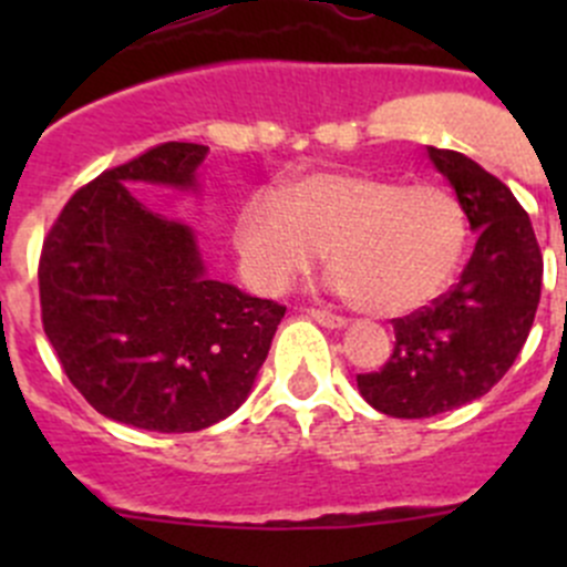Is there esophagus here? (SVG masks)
Returning a JSON list of instances; mask_svg holds the SVG:
<instances>
[{
    "instance_id": "esophagus-1",
    "label": "esophagus",
    "mask_w": 567,
    "mask_h": 567,
    "mask_svg": "<svg viewBox=\"0 0 567 567\" xmlns=\"http://www.w3.org/2000/svg\"><path fill=\"white\" fill-rule=\"evenodd\" d=\"M307 316L318 320V323L326 326V329H342V326L348 323L342 316H334V312H326V310H307Z\"/></svg>"
}]
</instances>
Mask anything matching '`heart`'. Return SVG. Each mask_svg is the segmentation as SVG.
<instances>
[{"mask_svg":"<svg viewBox=\"0 0 567 567\" xmlns=\"http://www.w3.org/2000/svg\"><path fill=\"white\" fill-rule=\"evenodd\" d=\"M466 244V214L447 188L357 173H310L277 197L249 199L238 219V251L260 288H288L329 249L331 290L370 316L436 299Z\"/></svg>","mask_w":567,"mask_h":567,"instance_id":"obj_1","label":"heart"}]
</instances>
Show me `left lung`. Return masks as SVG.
<instances>
[{
  "label": "left lung",
  "mask_w": 567,
  "mask_h": 567,
  "mask_svg": "<svg viewBox=\"0 0 567 567\" xmlns=\"http://www.w3.org/2000/svg\"><path fill=\"white\" fill-rule=\"evenodd\" d=\"M477 233L461 279L431 307L394 318V348L379 373L357 375L381 414L422 420L483 398L527 342L543 285V255L511 188L455 151L427 147Z\"/></svg>",
  "instance_id": "left-lung-1"
}]
</instances>
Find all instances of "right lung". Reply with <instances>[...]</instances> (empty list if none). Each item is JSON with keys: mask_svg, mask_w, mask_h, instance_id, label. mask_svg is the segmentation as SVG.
<instances>
[{"mask_svg": "<svg viewBox=\"0 0 567 567\" xmlns=\"http://www.w3.org/2000/svg\"><path fill=\"white\" fill-rule=\"evenodd\" d=\"M208 147L164 142L65 203L38 266L40 316L71 384L99 414L192 433L249 398L285 307L208 277L194 230L131 186L199 192Z\"/></svg>", "mask_w": 567, "mask_h": 567, "instance_id": "obj_1", "label": "right lung"}]
</instances>
